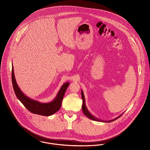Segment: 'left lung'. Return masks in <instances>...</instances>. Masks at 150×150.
Here are the masks:
<instances>
[{"label": "left lung", "instance_id": "obj_1", "mask_svg": "<svg viewBox=\"0 0 150 150\" xmlns=\"http://www.w3.org/2000/svg\"><path fill=\"white\" fill-rule=\"evenodd\" d=\"M81 96H82V99H83V105H82V110L83 111V113L84 114V115L86 116L88 118L92 120H93V121H98V122H111L112 121H114L115 120H116L117 119H118V118H120L121 115H119L118 117H117V118L113 119V120H110V121H103V120H102L100 119H98L97 118H96L95 116H93V115H92L89 111H88V110L87 109V108L86 107V101H85V97H84V93H83V91H81Z\"/></svg>", "mask_w": 150, "mask_h": 150}]
</instances>
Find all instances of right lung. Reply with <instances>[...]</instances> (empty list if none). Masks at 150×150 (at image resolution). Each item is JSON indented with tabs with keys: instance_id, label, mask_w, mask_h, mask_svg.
Masks as SVG:
<instances>
[{
	"instance_id": "right-lung-1",
	"label": "right lung",
	"mask_w": 150,
	"mask_h": 150,
	"mask_svg": "<svg viewBox=\"0 0 150 150\" xmlns=\"http://www.w3.org/2000/svg\"><path fill=\"white\" fill-rule=\"evenodd\" d=\"M11 79L13 86L16 95L23 105L31 112L44 116L51 115L60 109L64 93L69 85V82L64 84L58 92L56 97L51 102L41 103L39 101L29 98L22 92L16 82L13 65L12 66Z\"/></svg>"
}]
</instances>
